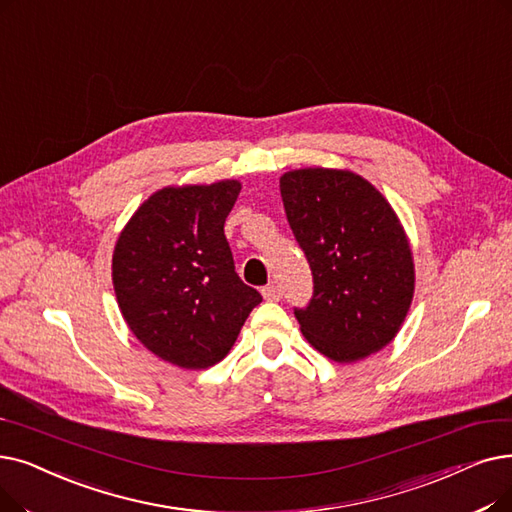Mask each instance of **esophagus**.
Here are the masks:
<instances>
[{"label": "esophagus", "mask_w": 512, "mask_h": 512, "mask_svg": "<svg viewBox=\"0 0 512 512\" xmlns=\"http://www.w3.org/2000/svg\"><path fill=\"white\" fill-rule=\"evenodd\" d=\"M261 295H263V299H265V301H280V297H282L280 288H278L276 284L263 286V288H261Z\"/></svg>", "instance_id": "esophagus-1"}]
</instances>
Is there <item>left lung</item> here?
<instances>
[{"label": "left lung", "mask_w": 512, "mask_h": 512, "mask_svg": "<svg viewBox=\"0 0 512 512\" xmlns=\"http://www.w3.org/2000/svg\"><path fill=\"white\" fill-rule=\"evenodd\" d=\"M286 219L314 276L295 307L303 337L351 364L389 345L414 297L408 236L387 198L362 175L309 167L280 177Z\"/></svg>", "instance_id": "1"}]
</instances>
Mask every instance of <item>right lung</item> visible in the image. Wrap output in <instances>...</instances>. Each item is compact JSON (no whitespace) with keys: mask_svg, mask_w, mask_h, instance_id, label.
Instances as JSON below:
<instances>
[{"mask_svg":"<svg viewBox=\"0 0 512 512\" xmlns=\"http://www.w3.org/2000/svg\"><path fill=\"white\" fill-rule=\"evenodd\" d=\"M240 182L167 186L131 215L113 253L121 314L157 358L186 370L221 362L261 295L234 272L224 234Z\"/></svg>","mask_w":512,"mask_h":512,"instance_id":"add662e5","label":"right lung"}]
</instances>
